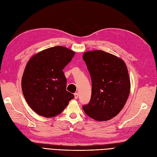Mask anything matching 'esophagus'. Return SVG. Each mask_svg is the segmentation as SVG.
Returning <instances> with one entry per match:
<instances>
[{
	"mask_svg": "<svg viewBox=\"0 0 157 157\" xmlns=\"http://www.w3.org/2000/svg\"><path fill=\"white\" fill-rule=\"evenodd\" d=\"M74 95H75V98L76 99H77L78 97V93H75L74 94Z\"/></svg>",
	"mask_w": 157,
	"mask_h": 157,
	"instance_id": "1",
	"label": "esophagus"
}]
</instances>
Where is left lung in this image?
<instances>
[{"label": "left lung", "mask_w": 157, "mask_h": 157, "mask_svg": "<svg viewBox=\"0 0 157 157\" xmlns=\"http://www.w3.org/2000/svg\"><path fill=\"white\" fill-rule=\"evenodd\" d=\"M92 81L89 102L82 109L86 115L98 121L111 119L120 113L128 97L131 83L123 60L102 51L83 54Z\"/></svg>", "instance_id": "obj_1"}]
</instances>
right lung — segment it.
<instances>
[{
  "label": "right lung",
  "mask_w": 157,
  "mask_h": 157,
  "mask_svg": "<svg viewBox=\"0 0 157 157\" xmlns=\"http://www.w3.org/2000/svg\"><path fill=\"white\" fill-rule=\"evenodd\" d=\"M75 52L56 46L33 56L26 64L22 78L24 97L34 112L44 117L62 113L74 95L67 89L63 70L71 62Z\"/></svg>",
  "instance_id": "add662e5"
}]
</instances>
